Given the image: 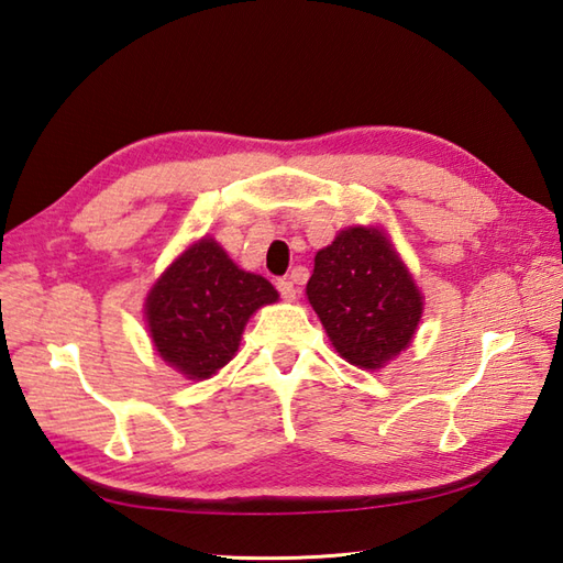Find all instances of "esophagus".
Segmentation results:
<instances>
[{
	"label": "esophagus",
	"instance_id": "esophagus-1",
	"mask_svg": "<svg viewBox=\"0 0 563 563\" xmlns=\"http://www.w3.org/2000/svg\"><path fill=\"white\" fill-rule=\"evenodd\" d=\"M275 288H278V292H280V297L283 300H288V302H292L295 297H297V290H295V283L290 280V278H280L278 283H275Z\"/></svg>",
	"mask_w": 563,
	"mask_h": 563
}]
</instances>
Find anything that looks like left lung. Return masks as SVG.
<instances>
[{
	"mask_svg": "<svg viewBox=\"0 0 563 563\" xmlns=\"http://www.w3.org/2000/svg\"><path fill=\"white\" fill-rule=\"evenodd\" d=\"M307 300L336 353L365 369L409 349L423 314L421 290L377 227H349L317 251Z\"/></svg>",
	"mask_w": 563,
	"mask_h": 563,
	"instance_id": "8db88e82",
	"label": "left lung"
}]
</instances>
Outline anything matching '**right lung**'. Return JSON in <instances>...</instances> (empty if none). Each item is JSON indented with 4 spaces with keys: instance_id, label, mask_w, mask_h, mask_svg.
Segmentation results:
<instances>
[{
    "instance_id": "obj_1",
    "label": "right lung",
    "mask_w": 563,
    "mask_h": 563,
    "mask_svg": "<svg viewBox=\"0 0 563 563\" xmlns=\"http://www.w3.org/2000/svg\"><path fill=\"white\" fill-rule=\"evenodd\" d=\"M278 302V290L246 273L210 236L166 268L145 300L154 349L188 379H208L232 361L249 317Z\"/></svg>"
}]
</instances>
